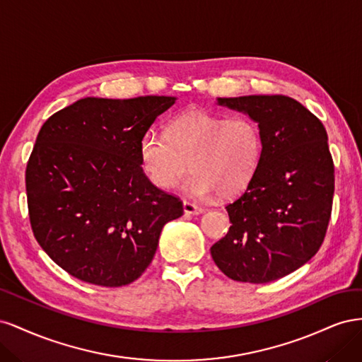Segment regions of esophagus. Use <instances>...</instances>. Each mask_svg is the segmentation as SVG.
<instances>
[{"label":"esophagus","instance_id":"34e87169","mask_svg":"<svg viewBox=\"0 0 362 362\" xmlns=\"http://www.w3.org/2000/svg\"><path fill=\"white\" fill-rule=\"evenodd\" d=\"M182 210L185 214H190V216H198V214L204 213V208L194 205L192 202H187V201L182 202Z\"/></svg>","mask_w":362,"mask_h":362}]
</instances>
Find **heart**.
Instances as JSON below:
<instances>
[{
  "label": "heart",
  "instance_id": "b5f03b06",
  "mask_svg": "<svg viewBox=\"0 0 362 362\" xmlns=\"http://www.w3.org/2000/svg\"><path fill=\"white\" fill-rule=\"evenodd\" d=\"M261 148L259 128L250 117L190 108L170 120L166 136L145 133L139 154L146 177L163 190L178 184L190 161L193 172L182 190L205 199L217 192L223 198L243 192L257 172Z\"/></svg>",
  "mask_w": 362,
  "mask_h": 362
}]
</instances>
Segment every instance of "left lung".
<instances>
[{"label":"left lung","mask_w":362,"mask_h":362,"mask_svg":"<svg viewBox=\"0 0 362 362\" xmlns=\"http://www.w3.org/2000/svg\"><path fill=\"white\" fill-rule=\"evenodd\" d=\"M217 104L255 120L262 148L247 189L226 205L233 225L211 246V257L234 281H276L308 262L323 243L334 198L326 129L284 95L217 98Z\"/></svg>","instance_id":"1"}]
</instances>
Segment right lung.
Here are the masks:
<instances>
[{
  "label": "right lung",
  "instance_id": "1",
  "mask_svg": "<svg viewBox=\"0 0 362 362\" xmlns=\"http://www.w3.org/2000/svg\"><path fill=\"white\" fill-rule=\"evenodd\" d=\"M175 96L83 98L42 125L25 185L31 229L80 281L122 287L141 276L182 202L152 184L139 145Z\"/></svg>",
  "mask_w": 362,
  "mask_h": 362
}]
</instances>
